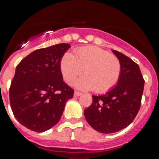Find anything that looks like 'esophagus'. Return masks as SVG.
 <instances>
[{
  "label": "esophagus",
  "instance_id": "obj_1",
  "mask_svg": "<svg viewBox=\"0 0 159 159\" xmlns=\"http://www.w3.org/2000/svg\"><path fill=\"white\" fill-rule=\"evenodd\" d=\"M82 95V93L80 92H77V91H75V93H74V95H75V96H80V95Z\"/></svg>",
  "mask_w": 159,
  "mask_h": 159
}]
</instances>
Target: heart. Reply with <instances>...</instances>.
<instances>
[{
    "instance_id": "b5f03b06",
    "label": "heart",
    "mask_w": 159,
    "mask_h": 159,
    "mask_svg": "<svg viewBox=\"0 0 159 159\" xmlns=\"http://www.w3.org/2000/svg\"><path fill=\"white\" fill-rule=\"evenodd\" d=\"M75 55L67 52L60 61V70L64 80L71 84L84 71L85 76L76 82L82 89L105 93L117 84L121 75V63L110 52L97 46L75 49Z\"/></svg>"
}]
</instances>
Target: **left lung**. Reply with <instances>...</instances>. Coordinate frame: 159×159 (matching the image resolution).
I'll use <instances>...</instances> for the list:
<instances>
[{
	"label": "left lung",
	"mask_w": 159,
	"mask_h": 159,
	"mask_svg": "<svg viewBox=\"0 0 159 159\" xmlns=\"http://www.w3.org/2000/svg\"><path fill=\"white\" fill-rule=\"evenodd\" d=\"M121 63V75L115 88L102 95H92V103L84 110L92 128L103 134L123 130L133 122L141 106L144 80L136 63L113 50Z\"/></svg>",
	"instance_id": "8db88e82"
}]
</instances>
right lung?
<instances>
[{"instance_id": "add662e5", "label": "right lung", "mask_w": 159, "mask_h": 159, "mask_svg": "<svg viewBox=\"0 0 159 159\" xmlns=\"http://www.w3.org/2000/svg\"><path fill=\"white\" fill-rule=\"evenodd\" d=\"M68 43L37 49L16 67L9 88L12 113L29 130L43 132L60 121L74 90L63 80L60 61Z\"/></svg>"}]
</instances>
